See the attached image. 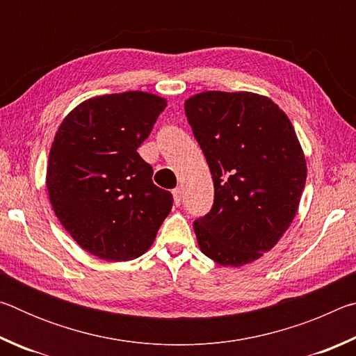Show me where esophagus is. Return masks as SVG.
I'll use <instances>...</instances> for the list:
<instances>
[{
	"label": "esophagus",
	"instance_id": "34e87169",
	"mask_svg": "<svg viewBox=\"0 0 356 356\" xmlns=\"http://www.w3.org/2000/svg\"><path fill=\"white\" fill-rule=\"evenodd\" d=\"M172 197H174V204H176V206H180V201H182V190L174 188L172 190Z\"/></svg>",
	"mask_w": 356,
	"mask_h": 356
}]
</instances>
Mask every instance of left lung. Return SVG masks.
<instances>
[{"mask_svg": "<svg viewBox=\"0 0 356 356\" xmlns=\"http://www.w3.org/2000/svg\"><path fill=\"white\" fill-rule=\"evenodd\" d=\"M215 186L195 221L201 251L222 267L254 262L280 242L306 182L303 149L287 114L254 92L204 91L185 100Z\"/></svg>", "mask_w": 356, "mask_h": 356, "instance_id": "obj_1", "label": "left lung"}]
</instances>
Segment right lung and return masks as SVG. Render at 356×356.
Instances as JSON below:
<instances>
[{"instance_id": "1", "label": "right lung", "mask_w": 356, "mask_h": 356, "mask_svg": "<svg viewBox=\"0 0 356 356\" xmlns=\"http://www.w3.org/2000/svg\"><path fill=\"white\" fill-rule=\"evenodd\" d=\"M166 108L129 91L81 102L59 125L47 165L53 210L84 251L110 262L144 254L172 207L136 149Z\"/></svg>"}]
</instances>
